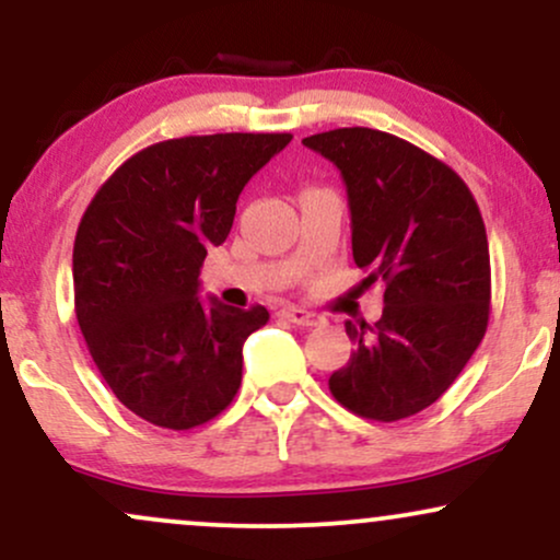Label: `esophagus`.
<instances>
[{
    "label": "esophagus",
    "instance_id": "34e87169",
    "mask_svg": "<svg viewBox=\"0 0 560 560\" xmlns=\"http://www.w3.org/2000/svg\"><path fill=\"white\" fill-rule=\"evenodd\" d=\"M281 316H284L287 320H292V324L298 326H318L320 324V316H316V313L305 311V307H298V305H287L284 311H281Z\"/></svg>",
    "mask_w": 560,
    "mask_h": 560
}]
</instances>
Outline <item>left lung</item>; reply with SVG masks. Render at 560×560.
Here are the masks:
<instances>
[{
	"label": "left lung",
	"mask_w": 560,
	"mask_h": 560,
	"mask_svg": "<svg viewBox=\"0 0 560 560\" xmlns=\"http://www.w3.org/2000/svg\"><path fill=\"white\" fill-rule=\"evenodd\" d=\"M342 173L352 258L382 281L374 326L347 320L350 361L329 376L334 400L374 421H400L442 397L490 320V247L464 178L410 141L376 128L302 139Z\"/></svg>",
	"instance_id": "8db88e82"
}]
</instances>
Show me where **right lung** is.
Returning a JSON list of instances; mask_svg holds the SVG:
<instances>
[{
	"instance_id": "obj_1",
	"label": "right lung",
	"mask_w": 560,
	"mask_h": 560,
	"mask_svg": "<svg viewBox=\"0 0 560 560\" xmlns=\"http://www.w3.org/2000/svg\"><path fill=\"white\" fill-rule=\"evenodd\" d=\"M292 133L168 139L100 186L73 244L75 318L107 387L139 419L195 429L229 408L262 305L199 298V268L226 242L244 184Z\"/></svg>"
}]
</instances>
